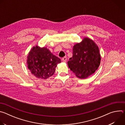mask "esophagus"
I'll return each instance as SVG.
<instances>
[{
	"mask_svg": "<svg viewBox=\"0 0 125 125\" xmlns=\"http://www.w3.org/2000/svg\"><path fill=\"white\" fill-rule=\"evenodd\" d=\"M62 61H63V62H66V61H67V57H63V58L62 59Z\"/></svg>",
	"mask_w": 125,
	"mask_h": 125,
	"instance_id": "1",
	"label": "esophagus"
}]
</instances>
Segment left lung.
Masks as SVG:
<instances>
[{
    "label": "left lung",
    "instance_id": "obj_1",
    "mask_svg": "<svg viewBox=\"0 0 125 125\" xmlns=\"http://www.w3.org/2000/svg\"><path fill=\"white\" fill-rule=\"evenodd\" d=\"M101 56L96 44L90 39L85 38L73 48V56L67 63L76 76L85 79L94 74L100 63Z\"/></svg>",
    "mask_w": 125,
    "mask_h": 125
}]
</instances>
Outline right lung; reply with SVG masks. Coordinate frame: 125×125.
<instances>
[{
    "label": "right lung",
    "mask_w": 125,
    "mask_h": 125,
    "mask_svg": "<svg viewBox=\"0 0 125 125\" xmlns=\"http://www.w3.org/2000/svg\"><path fill=\"white\" fill-rule=\"evenodd\" d=\"M28 68L31 74L39 79H46L54 73L60 58L53 55L46 47H33L27 57Z\"/></svg>",
    "instance_id": "right-lung-1"
}]
</instances>
